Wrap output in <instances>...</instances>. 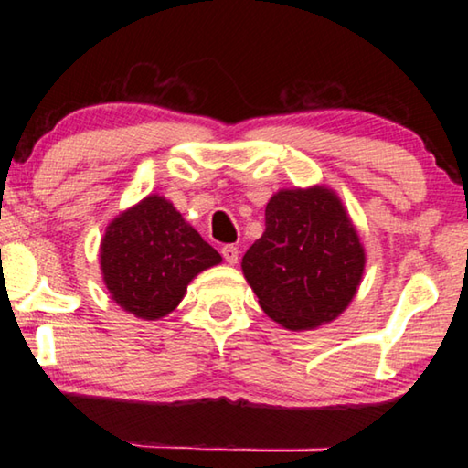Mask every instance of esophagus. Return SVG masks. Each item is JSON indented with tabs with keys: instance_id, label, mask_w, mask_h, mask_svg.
Segmentation results:
<instances>
[{
	"instance_id": "esophagus-1",
	"label": "esophagus",
	"mask_w": 468,
	"mask_h": 468,
	"mask_svg": "<svg viewBox=\"0 0 468 468\" xmlns=\"http://www.w3.org/2000/svg\"><path fill=\"white\" fill-rule=\"evenodd\" d=\"M220 253H223L227 264H237V260H239V248L237 245H223Z\"/></svg>"
}]
</instances>
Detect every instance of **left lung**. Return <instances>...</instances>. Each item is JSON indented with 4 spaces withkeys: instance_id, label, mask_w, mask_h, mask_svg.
Here are the masks:
<instances>
[{
    "instance_id": "1",
    "label": "left lung",
    "mask_w": 468,
    "mask_h": 468,
    "mask_svg": "<svg viewBox=\"0 0 468 468\" xmlns=\"http://www.w3.org/2000/svg\"><path fill=\"white\" fill-rule=\"evenodd\" d=\"M366 250L332 189H281L266 204V231L241 271L258 303L289 330H312L346 310L361 282Z\"/></svg>"
}]
</instances>
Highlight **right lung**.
<instances>
[{
    "instance_id": "add662e5",
    "label": "right lung",
    "mask_w": 468,
    "mask_h": 468,
    "mask_svg": "<svg viewBox=\"0 0 468 468\" xmlns=\"http://www.w3.org/2000/svg\"><path fill=\"white\" fill-rule=\"evenodd\" d=\"M220 262V253L156 194L111 220L101 241V272L111 299L142 320L171 314L194 276Z\"/></svg>"
}]
</instances>
